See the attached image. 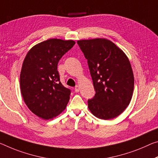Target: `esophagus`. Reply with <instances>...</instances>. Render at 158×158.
Masks as SVG:
<instances>
[{
	"label": "esophagus",
	"mask_w": 158,
	"mask_h": 158,
	"mask_svg": "<svg viewBox=\"0 0 158 158\" xmlns=\"http://www.w3.org/2000/svg\"><path fill=\"white\" fill-rule=\"evenodd\" d=\"M74 91L75 92H79V87L78 86H75V88H74Z\"/></svg>",
	"instance_id": "esophagus-1"
}]
</instances>
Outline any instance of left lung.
<instances>
[{
    "label": "left lung",
    "instance_id": "8db88e82",
    "mask_svg": "<svg viewBox=\"0 0 158 158\" xmlns=\"http://www.w3.org/2000/svg\"><path fill=\"white\" fill-rule=\"evenodd\" d=\"M87 60L96 91L88 100L89 109L99 119H110L129 106L134 78L124 52L109 40L96 39L77 41Z\"/></svg>",
    "mask_w": 158,
    "mask_h": 158
}]
</instances>
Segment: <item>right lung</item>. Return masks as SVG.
Here are the masks:
<instances>
[{"mask_svg": "<svg viewBox=\"0 0 158 158\" xmlns=\"http://www.w3.org/2000/svg\"><path fill=\"white\" fill-rule=\"evenodd\" d=\"M75 42L52 39L34 46L25 57L20 73L24 101L34 114L52 119L65 109L71 90L60 80L57 64Z\"/></svg>", "mask_w": 158, "mask_h": 158, "instance_id": "obj_1", "label": "right lung"}]
</instances>
